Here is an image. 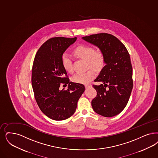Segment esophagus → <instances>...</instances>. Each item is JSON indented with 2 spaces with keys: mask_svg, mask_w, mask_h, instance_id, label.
I'll use <instances>...</instances> for the list:
<instances>
[{
  "mask_svg": "<svg viewBox=\"0 0 158 158\" xmlns=\"http://www.w3.org/2000/svg\"><path fill=\"white\" fill-rule=\"evenodd\" d=\"M85 86L86 88H88V87H90V86L89 85H85Z\"/></svg>",
  "mask_w": 158,
  "mask_h": 158,
  "instance_id": "obj_1",
  "label": "esophagus"
}]
</instances>
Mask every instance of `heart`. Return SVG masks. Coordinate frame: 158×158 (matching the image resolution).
<instances>
[{
	"label": "heart",
	"instance_id": "1",
	"mask_svg": "<svg viewBox=\"0 0 158 158\" xmlns=\"http://www.w3.org/2000/svg\"><path fill=\"white\" fill-rule=\"evenodd\" d=\"M74 54L77 57L86 60L87 68H91L85 72L77 73L74 75L72 77V81L75 83L87 84L96 76L94 70L97 72L100 71L105 65L106 58L101 49L94 50L92 47L82 45L75 49ZM61 62L63 68L66 72H72V60L69 55L66 53L63 54L61 56Z\"/></svg>",
	"mask_w": 158,
	"mask_h": 158
}]
</instances>
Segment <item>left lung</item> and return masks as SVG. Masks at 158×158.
<instances>
[{
    "label": "left lung",
    "instance_id": "8db88e82",
    "mask_svg": "<svg viewBox=\"0 0 158 158\" xmlns=\"http://www.w3.org/2000/svg\"><path fill=\"white\" fill-rule=\"evenodd\" d=\"M82 39L97 46L106 58V65L94 81L103 83L93 85L97 91L92 101L93 109L106 117L118 114L128 103L133 87L130 54L125 45L110 34H92Z\"/></svg>",
    "mask_w": 158,
    "mask_h": 158
}]
</instances>
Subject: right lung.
<instances>
[{"label":"right lung","mask_w":158,"mask_h":158,"mask_svg":"<svg viewBox=\"0 0 158 158\" xmlns=\"http://www.w3.org/2000/svg\"><path fill=\"white\" fill-rule=\"evenodd\" d=\"M76 37H54L41 46L35 56L31 76L34 97L39 108L49 118L56 121L69 118L85 90L83 85L69 82L63 68L61 56ZM61 84L68 89L59 90Z\"/></svg>","instance_id":"right-lung-1"}]
</instances>
